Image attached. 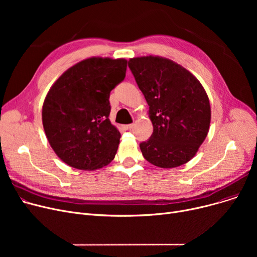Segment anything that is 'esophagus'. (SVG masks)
Here are the masks:
<instances>
[{
	"label": "esophagus",
	"instance_id": "obj_1",
	"mask_svg": "<svg viewBox=\"0 0 257 257\" xmlns=\"http://www.w3.org/2000/svg\"><path fill=\"white\" fill-rule=\"evenodd\" d=\"M123 128H124L125 130H131V129L133 128V124H129V125H124V126H123Z\"/></svg>",
	"mask_w": 257,
	"mask_h": 257
}]
</instances>
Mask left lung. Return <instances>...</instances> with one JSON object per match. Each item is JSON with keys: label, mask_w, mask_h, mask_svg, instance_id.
Listing matches in <instances>:
<instances>
[{"label": "left lung", "mask_w": 257, "mask_h": 257, "mask_svg": "<svg viewBox=\"0 0 257 257\" xmlns=\"http://www.w3.org/2000/svg\"><path fill=\"white\" fill-rule=\"evenodd\" d=\"M128 66L149 105L153 124L150 139L140 144L143 156L164 169L186 164L209 130L210 105L203 86L184 67L166 58H132Z\"/></svg>", "instance_id": "obj_1"}]
</instances>
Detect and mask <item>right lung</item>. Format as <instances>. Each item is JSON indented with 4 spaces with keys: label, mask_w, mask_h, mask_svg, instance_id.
<instances>
[{
    "label": "right lung",
    "mask_w": 257,
    "mask_h": 257,
    "mask_svg": "<svg viewBox=\"0 0 257 257\" xmlns=\"http://www.w3.org/2000/svg\"><path fill=\"white\" fill-rule=\"evenodd\" d=\"M127 60L92 57L64 72L43 106L47 139L58 157L80 170L114 158L120 133L109 118L110 91L125 79Z\"/></svg>",
    "instance_id": "obj_1"
}]
</instances>
